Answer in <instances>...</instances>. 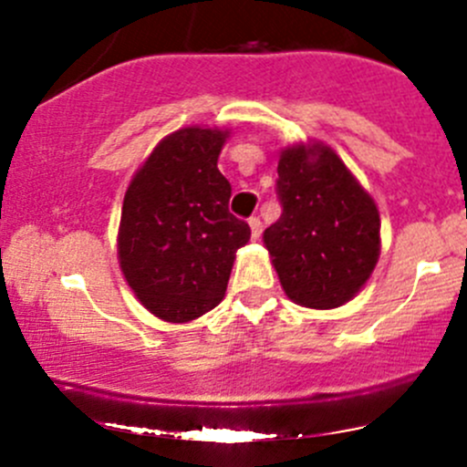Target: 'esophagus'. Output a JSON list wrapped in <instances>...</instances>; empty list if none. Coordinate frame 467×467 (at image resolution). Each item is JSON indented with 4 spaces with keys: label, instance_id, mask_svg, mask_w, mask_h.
I'll use <instances>...</instances> for the list:
<instances>
[{
    "label": "esophagus",
    "instance_id": "1",
    "mask_svg": "<svg viewBox=\"0 0 467 467\" xmlns=\"http://www.w3.org/2000/svg\"><path fill=\"white\" fill-rule=\"evenodd\" d=\"M248 225H251L253 239H260V234H262V221H260V216H253V219H248Z\"/></svg>",
    "mask_w": 467,
    "mask_h": 467
}]
</instances>
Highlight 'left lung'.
<instances>
[{"instance_id":"8db88e82","label":"left lung","mask_w":467,"mask_h":467,"mask_svg":"<svg viewBox=\"0 0 467 467\" xmlns=\"http://www.w3.org/2000/svg\"><path fill=\"white\" fill-rule=\"evenodd\" d=\"M282 214L264 230L282 289L314 309L348 303L379 257V212L323 144L282 150L275 181Z\"/></svg>"}]
</instances>
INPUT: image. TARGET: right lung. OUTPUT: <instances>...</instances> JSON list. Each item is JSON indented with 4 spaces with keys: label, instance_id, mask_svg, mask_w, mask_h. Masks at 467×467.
<instances>
[{
    "label": "right lung",
    "instance_id": "1",
    "mask_svg": "<svg viewBox=\"0 0 467 467\" xmlns=\"http://www.w3.org/2000/svg\"><path fill=\"white\" fill-rule=\"evenodd\" d=\"M228 130L181 129L153 149L121 207L119 264L142 305L169 323L221 303L234 253L251 239L230 214L233 187L216 167Z\"/></svg>",
    "mask_w": 467,
    "mask_h": 467
}]
</instances>
